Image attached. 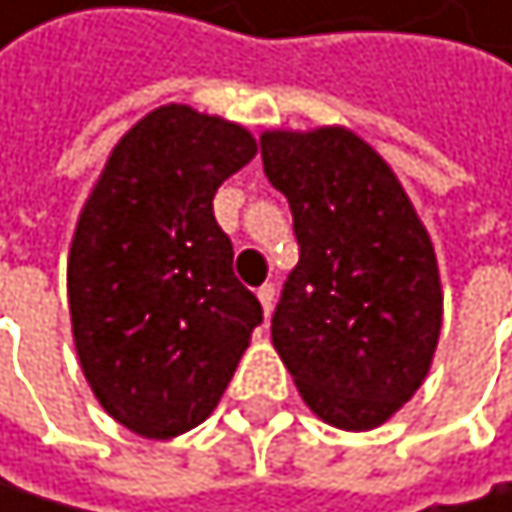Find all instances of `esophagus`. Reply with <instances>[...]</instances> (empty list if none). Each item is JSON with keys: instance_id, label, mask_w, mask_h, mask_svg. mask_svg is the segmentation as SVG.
Segmentation results:
<instances>
[{"instance_id": "34e87169", "label": "esophagus", "mask_w": 512, "mask_h": 512, "mask_svg": "<svg viewBox=\"0 0 512 512\" xmlns=\"http://www.w3.org/2000/svg\"><path fill=\"white\" fill-rule=\"evenodd\" d=\"M258 301L264 307V316H270L273 313V301H276V288L273 285H261L258 288Z\"/></svg>"}]
</instances>
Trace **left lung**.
Masks as SVG:
<instances>
[{
	"label": "left lung",
	"mask_w": 512,
	"mask_h": 512,
	"mask_svg": "<svg viewBox=\"0 0 512 512\" xmlns=\"http://www.w3.org/2000/svg\"><path fill=\"white\" fill-rule=\"evenodd\" d=\"M261 156L301 245L273 347L319 421L375 430L418 393L439 344L430 233L384 156L344 125L264 131Z\"/></svg>",
	"instance_id": "left-lung-1"
}]
</instances>
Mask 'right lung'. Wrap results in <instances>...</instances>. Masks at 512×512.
I'll use <instances>...</instances> for the list:
<instances>
[{
    "label": "right lung",
    "instance_id": "obj_1",
    "mask_svg": "<svg viewBox=\"0 0 512 512\" xmlns=\"http://www.w3.org/2000/svg\"><path fill=\"white\" fill-rule=\"evenodd\" d=\"M254 153L248 128L165 104L119 137L79 211L67 258L76 356L101 408L144 439L199 427L264 319L211 208Z\"/></svg>",
    "mask_w": 512,
    "mask_h": 512
}]
</instances>
